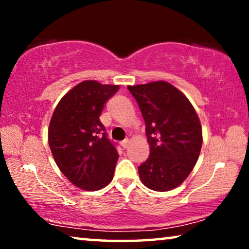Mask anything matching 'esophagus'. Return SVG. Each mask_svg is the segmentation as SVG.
Wrapping results in <instances>:
<instances>
[{"label": "esophagus", "mask_w": 249, "mask_h": 249, "mask_svg": "<svg viewBox=\"0 0 249 249\" xmlns=\"http://www.w3.org/2000/svg\"><path fill=\"white\" fill-rule=\"evenodd\" d=\"M121 146H122V148H124V149L128 148V146H129V141H128V139H124V142H121Z\"/></svg>", "instance_id": "obj_1"}]
</instances>
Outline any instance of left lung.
<instances>
[{"instance_id":"8db88e82","label":"left lung","mask_w":249,"mask_h":249,"mask_svg":"<svg viewBox=\"0 0 249 249\" xmlns=\"http://www.w3.org/2000/svg\"><path fill=\"white\" fill-rule=\"evenodd\" d=\"M146 125L149 156L138 166L147 188L168 192L185 181L202 148V127L188 98L166 81L128 86Z\"/></svg>"}]
</instances>
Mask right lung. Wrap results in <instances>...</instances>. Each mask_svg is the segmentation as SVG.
I'll return each instance as SVG.
<instances>
[{
  "mask_svg": "<svg viewBox=\"0 0 249 249\" xmlns=\"http://www.w3.org/2000/svg\"><path fill=\"white\" fill-rule=\"evenodd\" d=\"M118 85L78 84L61 98L51 119L49 144L61 172L74 186L98 190L113 179L119 154L100 120Z\"/></svg>",
  "mask_w": 249,
  "mask_h": 249,
  "instance_id": "obj_1",
  "label": "right lung"
}]
</instances>
